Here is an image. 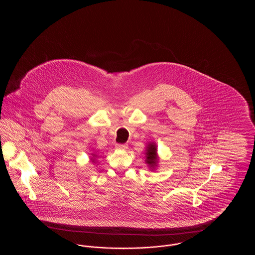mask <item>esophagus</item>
<instances>
[{
  "instance_id": "1",
  "label": "esophagus",
  "mask_w": 255,
  "mask_h": 255,
  "mask_svg": "<svg viewBox=\"0 0 255 255\" xmlns=\"http://www.w3.org/2000/svg\"><path fill=\"white\" fill-rule=\"evenodd\" d=\"M127 147L128 146L126 145V144H116V148L118 150H126Z\"/></svg>"
}]
</instances>
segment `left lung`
<instances>
[{
	"mask_svg": "<svg viewBox=\"0 0 255 255\" xmlns=\"http://www.w3.org/2000/svg\"><path fill=\"white\" fill-rule=\"evenodd\" d=\"M158 147L155 142H148L145 148V163L149 169L155 171L158 165Z\"/></svg>",
	"mask_w": 255,
	"mask_h": 255,
	"instance_id": "obj_1",
	"label": "left lung"
}]
</instances>
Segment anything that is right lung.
Returning a JSON list of instances; mask_svg holds the SVG:
<instances>
[{"mask_svg":"<svg viewBox=\"0 0 255 255\" xmlns=\"http://www.w3.org/2000/svg\"><path fill=\"white\" fill-rule=\"evenodd\" d=\"M91 156H92V158H90L91 159V161L92 162H94V163H96V158H97V155L96 153H92L91 154Z\"/></svg>","mask_w":255,"mask_h":255,"instance_id":"right-lung-1","label":"right lung"}]
</instances>
